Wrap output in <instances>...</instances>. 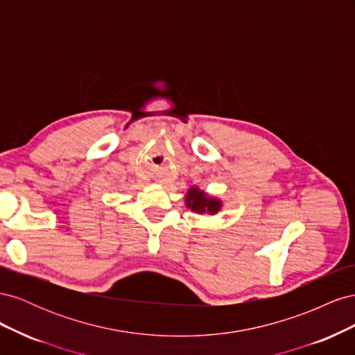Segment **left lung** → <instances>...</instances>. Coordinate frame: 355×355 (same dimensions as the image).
<instances>
[{"label": "left lung", "instance_id": "obj_1", "mask_svg": "<svg viewBox=\"0 0 355 355\" xmlns=\"http://www.w3.org/2000/svg\"><path fill=\"white\" fill-rule=\"evenodd\" d=\"M185 206L198 214H216L222 210L223 202L220 198L209 196L198 187H191L185 194Z\"/></svg>", "mask_w": 355, "mask_h": 355}]
</instances>
